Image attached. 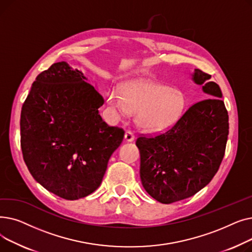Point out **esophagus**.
<instances>
[{"label": "esophagus", "mask_w": 252, "mask_h": 252, "mask_svg": "<svg viewBox=\"0 0 252 252\" xmlns=\"http://www.w3.org/2000/svg\"><path fill=\"white\" fill-rule=\"evenodd\" d=\"M134 139H135V135H134L133 131L126 130V134H125V140L127 141V142H131V141H134Z\"/></svg>", "instance_id": "obj_1"}]
</instances>
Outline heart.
I'll return each instance as SVG.
<instances>
[{
	"instance_id": "heart-1",
	"label": "heart",
	"mask_w": 252,
	"mask_h": 252,
	"mask_svg": "<svg viewBox=\"0 0 252 252\" xmlns=\"http://www.w3.org/2000/svg\"><path fill=\"white\" fill-rule=\"evenodd\" d=\"M107 101L118 114L137 113V125L147 131H160L173 126L186 107L181 90L150 81L130 82L121 90L111 88Z\"/></svg>"
}]
</instances>
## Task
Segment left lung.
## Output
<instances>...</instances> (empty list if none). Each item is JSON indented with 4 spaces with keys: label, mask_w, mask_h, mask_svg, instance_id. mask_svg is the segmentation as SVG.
<instances>
[{
    "label": "left lung",
    "mask_w": 252,
    "mask_h": 252,
    "mask_svg": "<svg viewBox=\"0 0 252 252\" xmlns=\"http://www.w3.org/2000/svg\"><path fill=\"white\" fill-rule=\"evenodd\" d=\"M211 75L195 69L193 81L201 85L207 99L190 106L164 133L140 136L142 185L164 204L195 195L213 180L226 150L229 115L218 84Z\"/></svg>",
    "instance_id": "8db88e82"
}]
</instances>
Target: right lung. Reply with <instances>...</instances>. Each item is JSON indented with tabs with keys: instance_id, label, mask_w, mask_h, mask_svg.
I'll return each mask as SVG.
<instances>
[{
	"instance_id": "1",
	"label": "right lung",
	"mask_w": 252,
	"mask_h": 252,
	"mask_svg": "<svg viewBox=\"0 0 252 252\" xmlns=\"http://www.w3.org/2000/svg\"><path fill=\"white\" fill-rule=\"evenodd\" d=\"M104 99L84 73L57 62L39 73L24 101L20 145L33 179L63 199L94 192L125 130L99 114Z\"/></svg>"
}]
</instances>
